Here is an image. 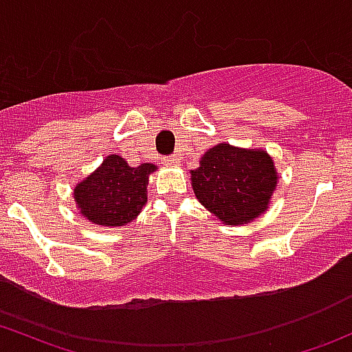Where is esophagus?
<instances>
[{"label":"esophagus","instance_id":"obj_1","mask_svg":"<svg viewBox=\"0 0 352 352\" xmlns=\"http://www.w3.org/2000/svg\"><path fill=\"white\" fill-rule=\"evenodd\" d=\"M163 163L166 166H177L180 163V160L177 156H166V158H163Z\"/></svg>","mask_w":352,"mask_h":352}]
</instances>
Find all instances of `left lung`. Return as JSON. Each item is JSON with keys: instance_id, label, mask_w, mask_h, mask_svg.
<instances>
[{"instance_id": "8db88e82", "label": "left lung", "mask_w": 352, "mask_h": 352, "mask_svg": "<svg viewBox=\"0 0 352 352\" xmlns=\"http://www.w3.org/2000/svg\"><path fill=\"white\" fill-rule=\"evenodd\" d=\"M274 160L265 150L219 143L190 170L197 201L223 225L243 226L264 214L278 187Z\"/></svg>"}]
</instances>
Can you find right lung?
I'll return each instance as SVG.
<instances>
[{
	"label": "right lung",
	"instance_id": "right-lung-1",
	"mask_svg": "<svg viewBox=\"0 0 352 352\" xmlns=\"http://www.w3.org/2000/svg\"><path fill=\"white\" fill-rule=\"evenodd\" d=\"M158 170L153 163L129 166L120 155L105 156L88 177L74 186L73 199L85 219L97 226L129 225L148 201L150 175Z\"/></svg>",
	"mask_w": 352,
	"mask_h": 352
}]
</instances>
